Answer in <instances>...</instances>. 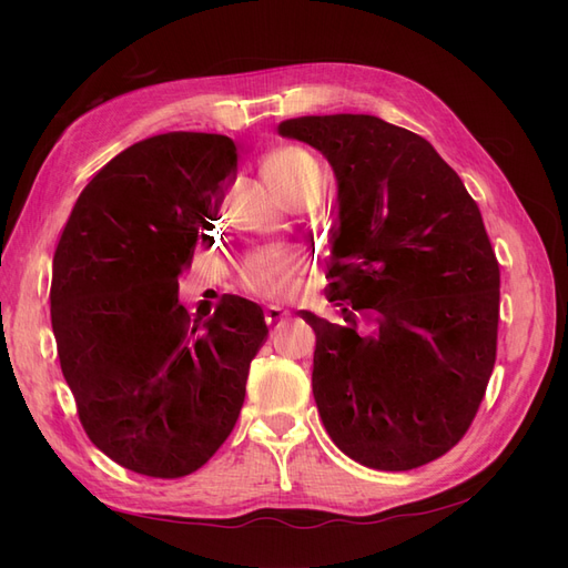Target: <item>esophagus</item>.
I'll return each instance as SVG.
<instances>
[{
    "mask_svg": "<svg viewBox=\"0 0 568 568\" xmlns=\"http://www.w3.org/2000/svg\"><path fill=\"white\" fill-rule=\"evenodd\" d=\"M286 320H291V313L282 311V307H277V305H267V307H265V322H267L270 326H280V324H284Z\"/></svg>",
    "mask_w": 568,
    "mask_h": 568,
    "instance_id": "34e87169",
    "label": "esophagus"
}]
</instances>
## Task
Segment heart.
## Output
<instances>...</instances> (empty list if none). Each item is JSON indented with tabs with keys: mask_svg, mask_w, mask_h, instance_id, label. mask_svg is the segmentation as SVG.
I'll return each mask as SVG.
<instances>
[{
	"mask_svg": "<svg viewBox=\"0 0 568 568\" xmlns=\"http://www.w3.org/2000/svg\"><path fill=\"white\" fill-rule=\"evenodd\" d=\"M265 175L270 184L286 199L298 189L322 178V168L313 153L301 146H282L265 161ZM307 257L294 248H257L242 263L239 280L251 296L261 301H288L303 288L307 274Z\"/></svg>",
	"mask_w": 568,
	"mask_h": 568,
	"instance_id": "1",
	"label": "heart"
}]
</instances>
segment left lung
Segmentation results:
<instances>
[{"label": "left lung", "mask_w": 568, "mask_h": 568, "mask_svg": "<svg viewBox=\"0 0 568 568\" xmlns=\"http://www.w3.org/2000/svg\"><path fill=\"white\" fill-rule=\"evenodd\" d=\"M338 180L313 393L326 434L369 469L407 471L462 440L486 395L500 322V265L476 201L424 136L363 113L284 120ZM372 316L377 332L356 334Z\"/></svg>", "instance_id": "obj_1"}]
</instances>
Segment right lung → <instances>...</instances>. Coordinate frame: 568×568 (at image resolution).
Returning <instances> with one entry per match:
<instances>
[{"label":"right lung","instance_id":"obj_1","mask_svg":"<svg viewBox=\"0 0 568 568\" xmlns=\"http://www.w3.org/2000/svg\"><path fill=\"white\" fill-rule=\"evenodd\" d=\"M236 146L168 132L118 153L82 189L51 267V329L84 434L120 467L194 474L227 440L263 311L222 296L209 320L178 301V274L213 239Z\"/></svg>","mask_w":568,"mask_h":568}]
</instances>
